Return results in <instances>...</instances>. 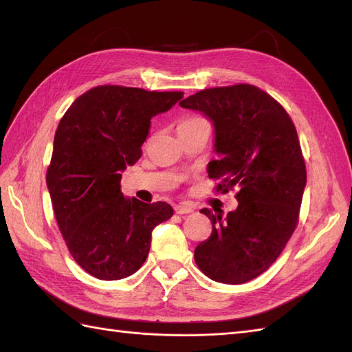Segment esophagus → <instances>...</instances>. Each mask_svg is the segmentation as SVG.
Returning a JSON list of instances; mask_svg holds the SVG:
<instances>
[{
	"mask_svg": "<svg viewBox=\"0 0 352 352\" xmlns=\"http://www.w3.org/2000/svg\"><path fill=\"white\" fill-rule=\"evenodd\" d=\"M174 210L177 214H188V213H192L193 210H195V207H193L192 204H188V203H182V204H177L174 207Z\"/></svg>",
	"mask_w": 352,
	"mask_h": 352,
	"instance_id": "34e87169",
	"label": "esophagus"
}]
</instances>
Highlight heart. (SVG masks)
<instances>
[{
  "label": "heart",
  "mask_w": 352,
  "mask_h": 352,
  "mask_svg": "<svg viewBox=\"0 0 352 352\" xmlns=\"http://www.w3.org/2000/svg\"><path fill=\"white\" fill-rule=\"evenodd\" d=\"M188 121H192V119H188Z\"/></svg>",
  "instance_id": "heart-1"
}]
</instances>
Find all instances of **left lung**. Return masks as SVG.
I'll return each instance as SVG.
<instances>
[{
  "label": "left lung",
  "mask_w": 352,
  "mask_h": 352,
  "mask_svg": "<svg viewBox=\"0 0 352 352\" xmlns=\"http://www.w3.org/2000/svg\"><path fill=\"white\" fill-rule=\"evenodd\" d=\"M213 121L219 160L208 163L216 192L237 188L239 206L222 218L203 208L212 234L195 248L208 278L242 284L269 269L286 248L300 221L307 170L289 113L252 85L210 87L180 102Z\"/></svg>",
  "instance_id": "1"
}]
</instances>
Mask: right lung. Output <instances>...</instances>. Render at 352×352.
Wrapping results in <instances>:
<instances>
[{
  "instance_id": "obj_1",
  "label": "right lung",
  "mask_w": 352,
  "mask_h": 352,
  "mask_svg": "<svg viewBox=\"0 0 352 352\" xmlns=\"http://www.w3.org/2000/svg\"><path fill=\"white\" fill-rule=\"evenodd\" d=\"M183 92L104 85L89 89L60 119L47 170L52 210L74 260L100 280H121L144 265L151 231L174 210L124 198L121 172L142 155L151 118Z\"/></svg>"
}]
</instances>
